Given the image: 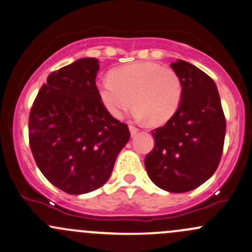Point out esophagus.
I'll use <instances>...</instances> for the list:
<instances>
[{"label":"esophagus","mask_w":252,"mask_h":252,"mask_svg":"<svg viewBox=\"0 0 252 252\" xmlns=\"http://www.w3.org/2000/svg\"><path fill=\"white\" fill-rule=\"evenodd\" d=\"M129 131H130L131 136H135V135L139 133V129H137L136 126H129Z\"/></svg>","instance_id":"34e87169"}]
</instances>
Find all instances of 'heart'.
Returning a JSON list of instances; mask_svg holds the SVG:
<instances>
[{"label": "heart", "mask_w": 252, "mask_h": 252, "mask_svg": "<svg viewBox=\"0 0 252 252\" xmlns=\"http://www.w3.org/2000/svg\"><path fill=\"white\" fill-rule=\"evenodd\" d=\"M97 92L112 117L122 118L133 104V115L151 124H163L176 113L182 100V81L169 67L157 63L122 66L100 79Z\"/></svg>", "instance_id": "heart-1"}]
</instances>
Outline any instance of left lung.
I'll list each match as a JSON object with an SVG mask.
<instances>
[{"label": "left lung", "mask_w": 252, "mask_h": 252, "mask_svg": "<svg viewBox=\"0 0 252 252\" xmlns=\"http://www.w3.org/2000/svg\"><path fill=\"white\" fill-rule=\"evenodd\" d=\"M171 68L184 87L176 113L152 131L155 147L145 158L153 184L171 193L192 190L219 166L226 119L215 82L192 63L176 60Z\"/></svg>", "instance_id": "8db88e82"}]
</instances>
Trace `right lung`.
<instances>
[{
    "label": "right lung",
    "instance_id": "right-lung-1",
    "mask_svg": "<svg viewBox=\"0 0 252 252\" xmlns=\"http://www.w3.org/2000/svg\"><path fill=\"white\" fill-rule=\"evenodd\" d=\"M99 62L83 58L54 71L37 94L29 118V140L37 166L68 194H84L106 184L128 126L113 118L95 86Z\"/></svg>",
    "mask_w": 252,
    "mask_h": 252
}]
</instances>
